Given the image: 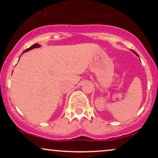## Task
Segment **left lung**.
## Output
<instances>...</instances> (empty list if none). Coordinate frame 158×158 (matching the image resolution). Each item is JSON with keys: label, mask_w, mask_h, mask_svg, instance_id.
I'll list each match as a JSON object with an SVG mask.
<instances>
[{"label": "left lung", "mask_w": 158, "mask_h": 158, "mask_svg": "<svg viewBox=\"0 0 158 158\" xmlns=\"http://www.w3.org/2000/svg\"><path fill=\"white\" fill-rule=\"evenodd\" d=\"M132 52H134V53H135L136 56H138V55H137V52H135V51H134V50H132Z\"/></svg>", "instance_id": "left-lung-1"}]
</instances>
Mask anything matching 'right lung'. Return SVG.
<instances>
[{
	"label": "right lung",
	"mask_w": 158,
	"mask_h": 158,
	"mask_svg": "<svg viewBox=\"0 0 158 158\" xmlns=\"http://www.w3.org/2000/svg\"><path fill=\"white\" fill-rule=\"evenodd\" d=\"M40 47H41V45H40V44H35L32 45V46L30 47V48H27V50H25V51L23 52H23H25L29 51V50H32V49H34V48H40ZM23 53H22V54H23Z\"/></svg>",
	"instance_id": "obj_1"
}]
</instances>
